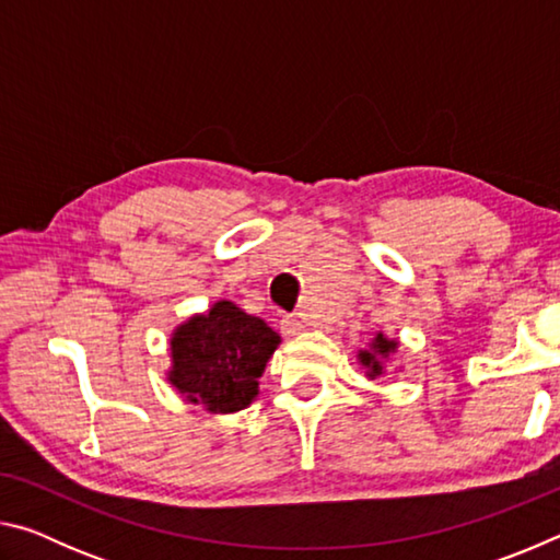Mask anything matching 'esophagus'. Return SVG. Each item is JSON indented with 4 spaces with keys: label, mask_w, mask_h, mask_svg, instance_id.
<instances>
[{
    "label": "esophagus",
    "mask_w": 560,
    "mask_h": 560,
    "mask_svg": "<svg viewBox=\"0 0 560 560\" xmlns=\"http://www.w3.org/2000/svg\"><path fill=\"white\" fill-rule=\"evenodd\" d=\"M301 328H303V320H301V316H296V314H287V316L281 318V334H287V336H296Z\"/></svg>",
    "instance_id": "obj_1"
}]
</instances>
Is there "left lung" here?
<instances>
[{"instance_id":"8db88e82","label":"left lung","mask_w":560,"mask_h":560,"mask_svg":"<svg viewBox=\"0 0 560 560\" xmlns=\"http://www.w3.org/2000/svg\"><path fill=\"white\" fill-rule=\"evenodd\" d=\"M395 346H397L395 340H387V338H383V334H377L375 343H373V348H375V350H363V353H360V363L368 365V371H371V377H375V375H381V373H383L381 355H387V353H390V350H395Z\"/></svg>"}]
</instances>
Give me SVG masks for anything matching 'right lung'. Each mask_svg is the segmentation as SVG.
Masks as SVG:
<instances>
[{"label":"right lung","mask_w":560,"mask_h":560,"mask_svg":"<svg viewBox=\"0 0 560 560\" xmlns=\"http://www.w3.org/2000/svg\"><path fill=\"white\" fill-rule=\"evenodd\" d=\"M173 383L189 402L210 412H236L259 393V377L279 346V334L232 301L214 303L207 316L175 330Z\"/></svg>","instance_id":"add662e5"}]
</instances>
